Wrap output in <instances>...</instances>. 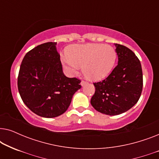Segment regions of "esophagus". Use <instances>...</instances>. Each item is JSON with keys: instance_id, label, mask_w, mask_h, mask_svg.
<instances>
[{"instance_id": "obj_1", "label": "esophagus", "mask_w": 159, "mask_h": 159, "mask_svg": "<svg viewBox=\"0 0 159 159\" xmlns=\"http://www.w3.org/2000/svg\"><path fill=\"white\" fill-rule=\"evenodd\" d=\"M87 83H88V82H86L85 80H82V82H81V85H82V86H84V84H86Z\"/></svg>"}]
</instances>
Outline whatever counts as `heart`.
Wrapping results in <instances>:
<instances>
[{
	"instance_id": "b5f03b06",
	"label": "heart",
	"mask_w": 159,
	"mask_h": 159,
	"mask_svg": "<svg viewBox=\"0 0 159 159\" xmlns=\"http://www.w3.org/2000/svg\"><path fill=\"white\" fill-rule=\"evenodd\" d=\"M116 53L109 45H75L69 48L68 56L61 57L62 64L71 75L77 74L80 66L89 79L98 81L105 78L114 66Z\"/></svg>"
}]
</instances>
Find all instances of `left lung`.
Segmentation results:
<instances>
[{"instance_id": "1", "label": "left lung", "mask_w": 159, "mask_h": 159, "mask_svg": "<svg viewBox=\"0 0 159 159\" xmlns=\"http://www.w3.org/2000/svg\"><path fill=\"white\" fill-rule=\"evenodd\" d=\"M118 64L95 88L90 103L102 114L114 116L134 106L143 90V71L140 60L125 45L115 43Z\"/></svg>"}]
</instances>
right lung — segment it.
Listing matches in <instances>:
<instances>
[{
	"instance_id": "add662e5",
	"label": "right lung",
	"mask_w": 159,
	"mask_h": 159,
	"mask_svg": "<svg viewBox=\"0 0 159 159\" xmlns=\"http://www.w3.org/2000/svg\"><path fill=\"white\" fill-rule=\"evenodd\" d=\"M56 43L39 45L24 57L18 76V90L26 106L38 116L53 118L66 111L81 80L69 78L62 70Z\"/></svg>"
}]
</instances>
